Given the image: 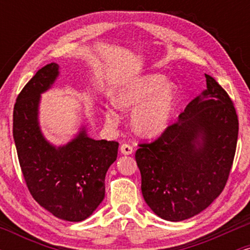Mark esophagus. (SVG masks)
Returning <instances> with one entry per match:
<instances>
[{
    "label": "esophagus",
    "instance_id": "obj_1",
    "mask_svg": "<svg viewBox=\"0 0 250 250\" xmlns=\"http://www.w3.org/2000/svg\"><path fill=\"white\" fill-rule=\"evenodd\" d=\"M120 150H121V153L123 155H130L133 154L134 149L130 145H128V143H122L121 147H120Z\"/></svg>",
    "mask_w": 250,
    "mask_h": 250
}]
</instances>
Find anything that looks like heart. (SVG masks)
I'll return each instance as SVG.
<instances>
[{"mask_svg":"<svg viewBox=\"0 0 250 250\" xmlns=\"http://www.w3.org/2000/svg\"><path fill=\"white\" fill-rule=\"evenodd\" d=\"M176 87L166 83L160 74H149L127 83L117 91L116 105L123 110H134L131 125L142 136H156L167 127L176 101ZM105 120L117 125L120 114L114 107L105 108Z\"/></svg>","mask_w":250,"mask_h":250,"instance_id":"heart-1","label":"heart"}]
</instances>
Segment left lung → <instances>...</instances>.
<instances>
[{
  "label": "left lung",
  "instance_id": "left-lung-1",
  "mask_svg": "<svg viewBox=\"0 0 250 250\" xmlns=\"http://www.w3.org/2000/svg\"><path fill=\"white\" fill-rule=\"evenodd\" d=\"M207 89L195 97L159 139L135 154L145 201L157 216L179 222L210 205L225 188L236 150L234 103L206 74Z\"/></svg>",
  "mask_w": 250,
  "mask_h": 250
}]
</instances>
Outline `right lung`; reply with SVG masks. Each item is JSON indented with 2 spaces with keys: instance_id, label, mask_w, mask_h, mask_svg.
<instances>
[{
  "instance_id": "add662e5",
  "label": "right lung",
  "mask_w": 250,
  "mask_h": 250,
  "mask_svg": "<svg viewBox=\"0 0 250 250\" xmlns=\"http://www.w3.org/2000/svg\"><path fill=\"white\" fill-rule=\"evenodd\" d=\"M59 76V64L44 65L16 99L13 135L31 196L54 216L80 222L104 199V179L117 157L119 142L93 140L83 128L68 145L54 147L40 130V95Z\"/></svg>"
}]
</instances>
